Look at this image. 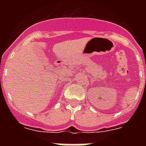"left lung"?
<instances>
[{"instance_id":"left-lung-1","label":"left lung","mask_w":146,"mask_h":146,"mask_svg":"<svg viewBox=\"0 0 146 146\" xmlns=\"http://www.w3.org/2000/svg\"><path fill=\"white\" fill-rule=\"evenodd\" d=\"M145 80H146V79H145Z\"/></svg>"}]
</instances>
